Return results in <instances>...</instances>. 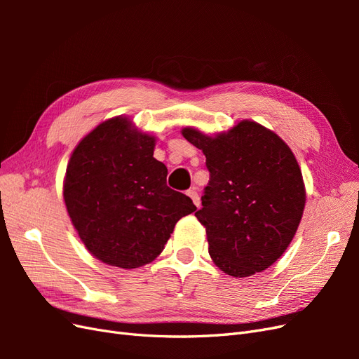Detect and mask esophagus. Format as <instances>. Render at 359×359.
I'll list each match as a JSON object with an SVG mask.
<instances>
[{"label":"esophagus","instance_id":"34e87169","mask_svg":"<svg viewBox=\"0 0 359 359\" xmlns=\"http://www.w3.org/2000/svg\"><path fill=\"white\" fill-rule=\"evenodd\" d=\"M187 196H189V198L193 201V203L196 205L198 208H199V206H201V199H199V194H198L196 191H194V190H187Z\"/></svg>","mask_w":359,"mask_h":359}]
</instances>
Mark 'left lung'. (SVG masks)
<instances>
[{"mask_svg":"<svg viewBox=\"0 0 359 359\" xmlns=\"http://www.w3.org/2000/svg\"><path fill=\"white\" fill-rule=\"evenodd\" d=\"M202 149L210 182L196 214L212 262L232 277H250L273 265L295 236L306 206V186L292 149L273 130L243 119L206 135L184 127Z\"/></svg>","mask_w":359,"mask_h":359,"instance_id":"obj_1","label":"left lung"}]
</instances>
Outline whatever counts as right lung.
I'll return each instance as SVG.
<instances>
[{"instance_id": "right-lung-1", "label": "right lung", "mask_w": 359, "mask_h": 359, "mask_svg": "<svg viewBox=\"0 0 359 359\" xmlns=\"http://www.w3.org/2000/svg\"><path fill=\"white\" fill-rule=\"evenodd\" d=\"M156 136L114 116L82 137L70 156L62 198L86 250L103 264L144 266L163 252L177 222L196 211L166 186Z\"/></svg>"}]
</instances>
